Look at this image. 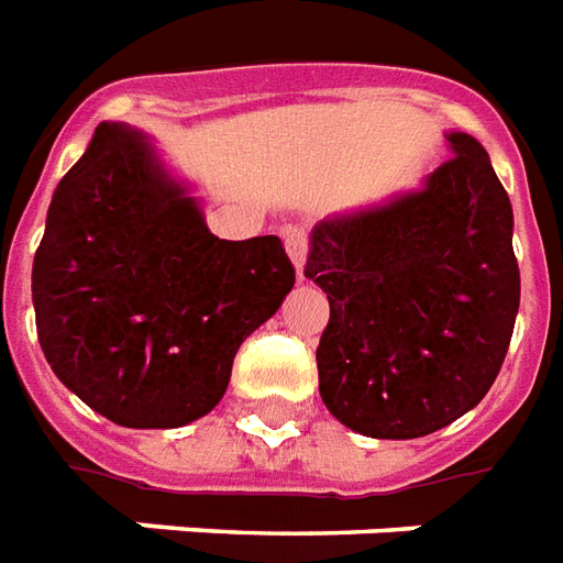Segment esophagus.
I'll return each instance as SVG.
<instances>
[{
	"label": "esophagus",
	"instance_id": "obj_1",
	"mask_svg": "<svg viewBox=\"0 0 563 563\" xmlns=\"http://www.w3.org/2000/svg\"><path fill=\"white\" fill-rule=\"evenodd\" d=\"M283 239H286V250L295 262V274L298 280H303V260H307V232L301 227H286L283 229Z\"/></svg>",
	"mask_w": 563,
	"mask_h": 563
}]
</instances>
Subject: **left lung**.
<instances>
[{
  "mask_svg": "<svg viewBox=\"0 0 563 563\" xmlns=\"http://www.w3.org/2000/svg\"><path fill=\"white\" fill-rule=\"evenodd\" d=\"M427 185L310 235L303 277L328 292L319 394L349 430L420 439L474 409L519 313L514 208L489 154L451 133Z\"/></svg>",
  "mask_w": 563,
  "mask_h": 563,
  "instance_id": "obj_1",
  "label": "left lung"
}]
</instances>
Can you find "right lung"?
I'll return each instance as SVG.
<instances>
[{
  "label": "right lung",
  "instance_id": "add662e5",
  "mask_svg": "<svg viewBox=\"0 0 563 563\" xmlns=\"http://www.w3.org/2000/svg\"><path fill=\"white\" fill-rule=\"evenodd\" d=\"M292 286L277 235H211L143 136L107 122L56 187L32 265L47 364L131 430H173L214 409L239 345Z\"/></svg>",
  "mask_w": 563,
  "mask_h": 563
}]
</instances>
